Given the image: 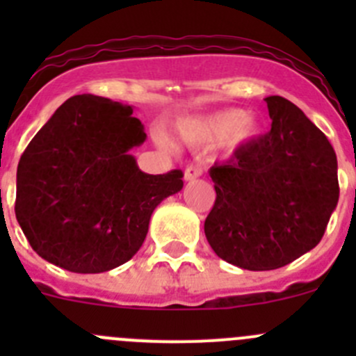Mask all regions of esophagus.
I'll return each instance as SVG.
<instances>
[{
	"instance_id": "esophagus-1",
	"label": "esophagus",
	"mask_w": 356,
	"mask_h": 356,
	"mask_svg": "<svg viewBox=\"0 0 356 356\" xmlns=\"http://www.w3.org/2000/svg\"><path fill=\"white\" fill-rule=\"evenodd\" d=\"M201 174H203V167L201 165H189L184 170V179L186 181H195Z\"/></svg>"
}]
</instances>
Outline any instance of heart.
Here are the masks:
<instances>
[{
  "instance_id": "b5f03b06",
  "label": "heart",
  "mask_w": 356,
  "mask_h": 356,
  "mask_svg": "<svg viewBox=\"0 0 356 356\" xmlns=\"http://www.w3.org/2000/svg\"><path fill=\"white\" fill-rule=\"evenodd\" d=\"M179 136L193 145H215L227 139L231 146H241L260 132V122L239 108L213 111L195 118H186L177 127Z\"/></svg>"
}]
</instances>
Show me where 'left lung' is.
Listing matches in <instances>:
<instances>
[{
  "label": "left lung",
  "instance_id": "8db88e82",
  "mask_svg": "<svg viewBox=\"0 0 356 356\" xmlns=\"http://www.w3.org/2000/svg\"><path fill=\"white\" fill-rule=\"evenodd\" d=\"M272 129L210 168L211 250L246 270H274L321 243L339 200L331 143L282 96H268Z\"/></svg>",
  "mask_w": 356,
  "mask_h": 356
}]
</instances>
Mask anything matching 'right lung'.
I'll use <instances>...</instances> for the list:
<instances>
[{
    "label": "right lung",
    "mask_w": 356,
    "mask_h": 356,
    "mask_svg": "<svg viewBox=\"0 0 356 356\" xmlns=\"http://www.w3.org/2000/svg\"><path fill=\"white\" fill-rule=\"evenodd\" d=\"M132 106L95 95L68 98L32 138L17 168L15 215L32 250L77 274L131 260L153 210L182 189L181 170H139L146 139Z\"/></svg>",
    "instance_id": "1"
}]
</instances>
